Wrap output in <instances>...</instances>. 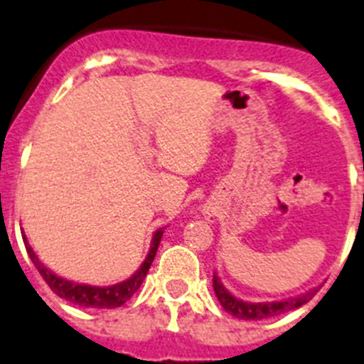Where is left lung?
I'll return each instance as SVG.
<instances>
[{"mask_svg": "<svg viewBox=\"0 0 364 364\" xmlns=\"http://www.w3.org/2000/svg\"><path fill=\"white\" fill-rule=\"evenodd\" d=\"M213 291H215L217 300L220 301V305L224 307V311L233 314L235 318L240 320H266V318H273V316H280L287 311H293V309L301 307V305L307 304L309 300H312L318 289H311L307 293L300 294V296L289 298V300L284 301H267V304H251V301H242L239 298H235L233 294H230L228 291L224 289V285L220 284L219 277L213 274Z\"/></svg>", "mask_w": 364, "mask_h": 364, "instance_id": "left-lung-1", "label": "left lung"}]
</instances>
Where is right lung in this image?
Returning a JSON list of instances; mask_svg holds the SVG:
<instances>
[{
    "label": "right lung",
    "mask_w": 364,
    "mask_h": 364,
    "mask_svg": "<svg viewBox=\"0 0 364 364\" xmlns=\"http://www.w3.org/2000/svg\"><path fill=\"white\" fill-rule=\"evenodd\" d=\"M163 230H158L152 237V246L149 251L147 259L144 260L141 267L132 274L131 278H127L122 284L109 285V287H95V285H84V284H75V282L66 280V278H60L57 274H53L52 271L46 269L43 264L39 262V259L36 257V253L32 251V247L26 242V237H23L25 240V247L28 251L30 260L33 262V266L37 267V271L41 273V277L44 278V282L48 284L50 289L57 294V296L64 298V300L71 301L75 305H80V307H93V309H114L124 305L125 301L131 300L132 294L140 289L141 282L147 277V271L151 267L152 260L156 257V251H158L159 240H161Z\"/></svg>",
    "instance_id": "obj_1"
}]
</instances>
